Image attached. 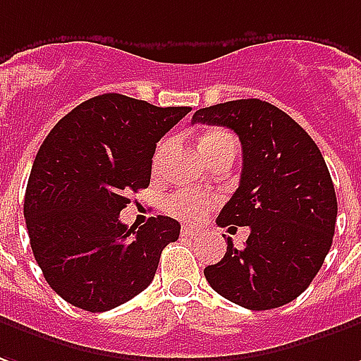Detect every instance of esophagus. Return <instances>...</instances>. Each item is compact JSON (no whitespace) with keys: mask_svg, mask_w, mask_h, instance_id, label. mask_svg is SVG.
<instances>
[{"mask_svg":"<svg viewBox=\"0 0 361 361\" xmlns=\"http://www.w3.org/2000/svg\"><path fill=\"white\" fill-rule=\"evenodd\" d=\"M199 234H201V231L195 228V226H183V228H181V236H193V238H195Z\"/></svg>","mask_w":361,"mask_h":361,"instance_id":"esophagus-1","label":"esophagus"}]
</instances>
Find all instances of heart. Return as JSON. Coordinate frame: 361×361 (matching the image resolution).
Returning a JSON list of instances; mask_svg holds the SVG:
<instances>
[{"instance_id":"1","label":"heart","mask_w":361,"mask_h":361,"mask_svg":"<svg viewBox=\"0 0 361 361\" xmlns=\"http://www.w3.org/2000/svg\"><path fill=\"white\" fill-rule=\"evenodd\" d=\"M166 145H162V148ZM224 146H236L234 138L224 133V130H209L207 135L201 138V150L203 154L211 156L215 154L216 150H221ZM213 201L205 195H195L189 191H178L172 197L168 199V211L172 215L185 219V221H199L207 215V211L211 209Z\"/></svg>"}]
</instances>
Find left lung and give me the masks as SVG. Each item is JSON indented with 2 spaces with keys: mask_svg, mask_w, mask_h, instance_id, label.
<instances>
[{
  "mask_svg": "<svg viewBox=\"0 0 361 361\" xmlns=\"http://www.w3.org/2000/svg\"><path fill=\"white\" fill-rule=\"evenodd\" d=\"M193 123L234 130L242 145L238 189L219 226H248L244 248L226 238V254L207 266L209 286L252 311L291 303L319 274L338 215L326 162L301 125L276 105L236 99L195 111Z\"/></svg>",
  "mask_w": 361,
  "mask_h": 361,
  "instance_id": "8db88e82",
  "label": "left lung"
}]
</instances>
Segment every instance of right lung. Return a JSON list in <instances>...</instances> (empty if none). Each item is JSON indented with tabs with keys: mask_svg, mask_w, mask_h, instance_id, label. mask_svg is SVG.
I'll return each instance as SVG.
<instances>
[{
	"mask_svg": "<svg viewBox=\"0 0 361 361\" xmlns=\"http://www.w3.org/2000/svg\"><path fill=\"white\" fill-rule=\"evenodd\" d=\"M189 111L103 93L80 103L44 138L23 213L35 259L64 301L109 311L154 279L180 223L158 215L137 228L119 215L130 191L150 185L156 142Z\"/></svg>",
	"mask_w": 361,
	"mask_h": 361,
	"instance_id": "right-lung-1",
	"label": "right lung"
}]
</instances>
